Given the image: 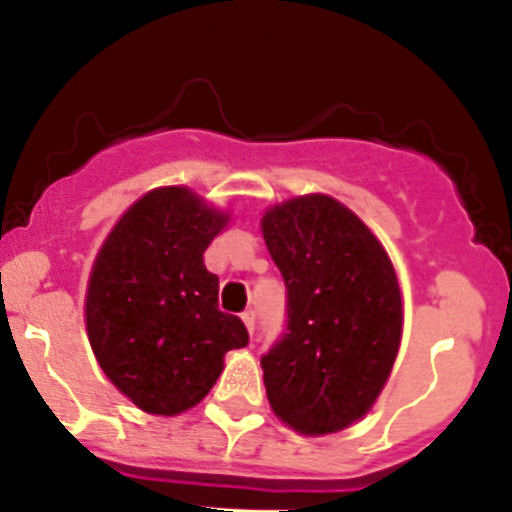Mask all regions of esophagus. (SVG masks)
<instances>
[{
    "label": "esophagus",
    "mask_w": 512,
    "mask_h": 512,
    "mask_svg": "<svg viewBox=\"0 0 512 512\" xmlns=\"http://www.w3.org/2000/svg\"><path fill=\"white\" fill-rule=\"evenodd\" d=\"M242 322H245V329H247V334H255V312H252V309H247V312H242Z\"/></svg>",
    "instance_id": "esophagus-1"
}]
</instances>
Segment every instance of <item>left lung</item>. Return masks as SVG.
<instances>
[{"mask_svg": "<svg viewBox=\"0 0 512 512\" xmlns=\"http://www.w3.org/2000/svg\"><path fill=\"white\" fill-rule=\"evenodd\" d=\"M262 237L287 285V334L262 356L272 411L302 436L361 421L384 391L404 332L389 252L324 193L270 205Z\"/></svg>", "mask_w": 512, "mask_h": 512, "instance_id": "1", "label": "left lung"}]
</instances>
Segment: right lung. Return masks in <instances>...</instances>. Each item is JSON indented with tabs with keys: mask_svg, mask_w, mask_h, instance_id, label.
Here are the masks:
<instances>
[{
	"mask_svg": "<svg viewBox=\"0 0 512 512\" xmlns=\"http://www.w3.org/2000/svg\"><path fill=\"white\" fill-rule=\"evenodd\" d=\"M232 215L185 185L136 200L98 247L84 319L103 374L141 411L178 416L198 406L247 344L218 309V277L203 255Z\"/></svg>",
	"mask_w": 512,
	"mask_h": 512,
	"instance_id": "obj_1",
	"label": "right lung"
}]
</instances>
